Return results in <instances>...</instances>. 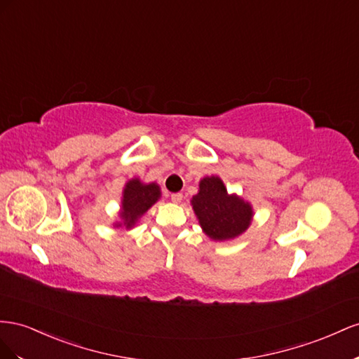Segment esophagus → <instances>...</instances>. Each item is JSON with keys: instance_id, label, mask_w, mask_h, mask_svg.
<instances>
[{"instance_id": "34e87169", "label": "esophagus", "mask_w": 359, "mask_h": 359, "mask_svg": "<svg viewBox=\"0 0 359 359\" xmlns=\"http://www.w3.org/2000/svg\"><path fill=\"white\" fill-rule=\"evenodd\" d=\"M182 198H183V194H182V192H174V194H171V201H172V203H180Z\"/></svg>"}]
</instances>
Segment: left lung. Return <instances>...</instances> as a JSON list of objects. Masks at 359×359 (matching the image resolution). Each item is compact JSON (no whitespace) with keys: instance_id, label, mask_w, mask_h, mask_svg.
Wrapping results in <instances>:
<instances>
[{"instance_id":"8db88e82","label":"left lung","mask_w":359,"mask_h":359,"mask_svg":"<svg viewBox=\"0 0 359 359\" xmlns=\"http://www.w3.org/2000/svg\"><path fill=\"white\" fill-rule=\"evenodd\" d=\"M203 231L212 241H230L250 227L252 208L248 201L227 192L218 176L200 180L197 196L191 200Z\"/></svg>"}]
</instances>
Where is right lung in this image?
<instances>
[{
    "label": "right lung",
    "mask_w": 359,
    "mask_h": 359,
    "mask_svg": "<svg viewBox=\"0 0 359 359\" xmlns=\"http://www.w3.org/2000/svg\"><path fill=\"white\" fill-rule=\"evenodd\" d=\"M159 198L161 188L158 183H142L140 179L129 180L123 189L120 210L121 222H116V227H126V230L132 229Z\"/></svg>",
    "instance_id": "obj_1"
}]
</instances>
